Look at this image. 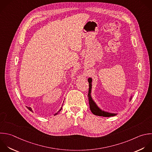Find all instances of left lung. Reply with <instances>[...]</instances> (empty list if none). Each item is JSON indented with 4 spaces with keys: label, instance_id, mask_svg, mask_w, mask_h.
Returning a JSON list of instances; mask_svg holds the SVG:
<instances>
[{
    "label": "left lung",
    "instance_id": "8db88e82",
    "mask_svg": "<svg viewBox=\"0 0 152 152\" xmlns=\"http://www.w3.org/2000/svg\"><path fill=\"white\" fill-rule=\"evenodd\" d=\"M88 81L89 83V90H88V102H89V105H90V109L91 111V112L97 116H104V117H110V116H113L116 115L117 113H109L107 112H105L104 110H101L96 104V103L94 102V101L93 100L91 96V87H92V79L91 78H88ZM132 97L130 98V100L131 99Z\"/></svg>",
    "mask_w": 152,
    "mask_h": 152
}]
</instances>
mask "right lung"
Listing matches in <instances>:
<instances>
[{
    "instance_id": "add662e5",
    "label": "right lung",
    "mask_w": 152,
    "mask_h": 152,
    "mask_svg": "<svg viewBox=\"0 0 152 152\" xmlns=\"http://www.w3.org/2000/svg\"><path fill=\"white\" fill-rule=\"evenodd\" d=\"M62 106H63V105H62ZM62 107H61V109H60V110H59V111H58V112H57V113H55V115H57V114H58V113H59V112H60V111H61V109H62ZM27 107V108H28V109H29V110H30V111H32V112H33V110H32V109H31V107Z\"/></svg>"
}]
</instances>
